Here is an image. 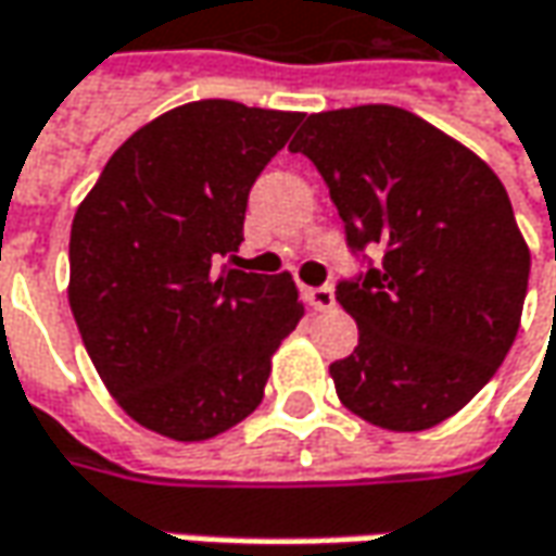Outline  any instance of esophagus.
<instances>
[{
    "label": "esophagus",
    "instance_id": "34e87169",
    "mask_svg": "<svg viewBox=\"0 0 556 556\" xmlns=\"http://www.w3.org/2000/svg\"><path fill=\"white\" fill-rule=\"evenodd\" d=\"M304 299H307V304L314 311H329L336 304V295H332L329 286H311V289H304Z\"/></svg>",
    "mask_w": 556,
    "mask_h": 556
}]
</instances>
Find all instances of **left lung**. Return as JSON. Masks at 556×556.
Instances as JSON below:
<instances>
[{"label": "left lung", "instance_id": "left-lung-1", "mask_svg": "<svg viewBox=\"0 0 556 556\" xmlns=\"http://www.w3.org/2000/svg\"><path fill=\"white\" fill-rule=\"evenodd\" d=\"M289 149L320 170L361 257L336 282L357 320V349L329 364L339 399L392 432L447 420L517 339L529 249L507 189L482 157L395 105L311 114Z\"/></svg>", "mask_w": 556, "mask_h": 556}]
</instances>
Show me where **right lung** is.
I'll list each match as a JSON object with an SVG mask.
<instances>
[{
    "label": "right lung",
    "mask_w": 556,
    "mask_h": 556,
    "mask_svg": "<svg viewBox=\"0 0 556 556\" xmlns=\"http://www.w3.org/2000/svg\"><path fill=\"white\" fill-rule=\"evenodd\" d=\"M304 114L205 99L136 130L71 227V311L117 404L177 442L242 422L302 302L289 274L216 267Z\"/></svg>",
    "instance_id": "obj_1"
}]
</instances>
